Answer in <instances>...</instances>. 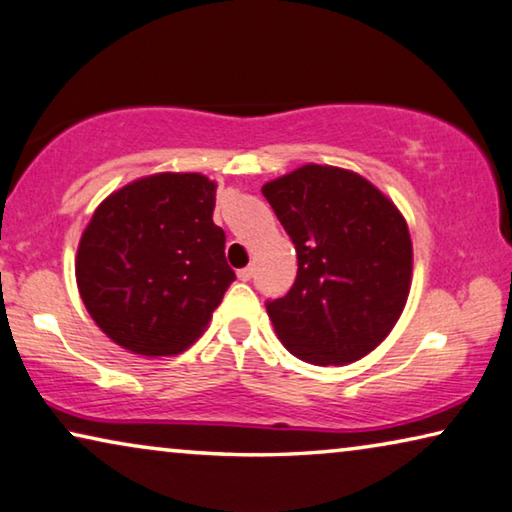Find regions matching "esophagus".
<instances>
[{
    "label": "esophagus",
    "mask_w": 512,
    "mask_h": 512,
    "mask_svg": "<svg viewBox=\"0 0 512 512\" xmlns=\"http://www.w3.org/2000/svg\"><path fill=\"white\" fill-rule=\"evenodd\" d=\"M253 273H255V269H253V266H246V269H241L239 273H236V276H239V280H243V282H248L250 278H253Z\"/></svg>",
    "instance_id": "34e87169"
}]
</instances>
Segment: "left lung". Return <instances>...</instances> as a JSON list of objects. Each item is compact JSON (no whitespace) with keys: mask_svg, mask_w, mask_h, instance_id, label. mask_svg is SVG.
<instances>
[{"mask_svg":"<svg viewBox=\"0 0 512 512\" xmlns=\"http://www.w3.org/2000/svg\"><path fill=\"white\" fill-rule=\"evenodd\" d=\"M262 193L299 257L292 289L266 303L280 342L312 365L361 361L409 299L407 220L375 183L345 167L301 165Z\"/></svg>","mask_w":512,"mask_h":512,"instance_id":"8db88e82","label":"left lung"}]
</instances>
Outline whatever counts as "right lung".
<instances>
[{"label": "right lung", "instance_id": "add662e5", "mask_svg": "<svg viewBox=\"0 0 512 512\" xmlns=\"http://www.w3.org/2000/svg\"><path fill=\"white\" fill-rule=\"evenodd\" d=\"M216 181L200 172L135 179L98 204L80 236L75 280L112 342L142 356L181 354L236 278L213 223Z\"/></svg>", "mask_w": 512, "mask_h": 512}]
</instances>
